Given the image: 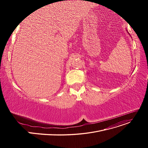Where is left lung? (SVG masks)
<instances>
[{
    "label": "left lung",
    "mask_w": 148,
    "mask_h": 148,
    "mask_svg": "<svg viewBox=\"0 0 148 148\" xmlns=\"http://www.w3.org/2000/svg\"><path fill=\"white\" fill-rule=\"evenodd\" d=\"M128 34H129V35H130V34H129V33H128Z\"/></svg>",
    "instance_id": "left-lung-1"
}]
</instances>
